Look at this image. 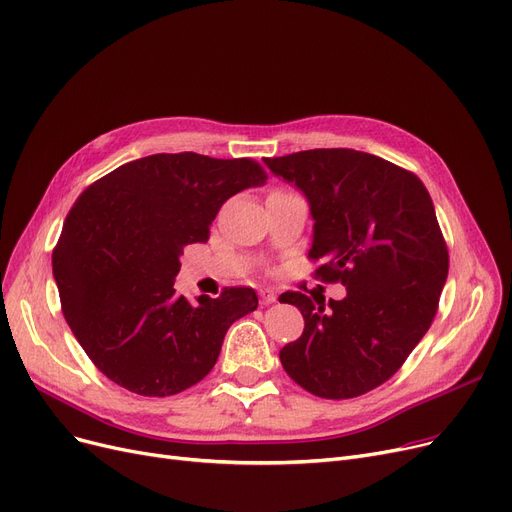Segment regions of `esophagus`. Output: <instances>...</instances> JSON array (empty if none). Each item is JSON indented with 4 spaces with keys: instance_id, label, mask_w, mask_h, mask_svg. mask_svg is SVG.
<instances>
[{
    "instance_id": "34e87169",
    "label": "esophagus",
    "mask_w": 512,
    "mask_h": 512,
    "mask_svg": "<svg viewBox=\"0 0 512 512\" xmlns=\"http://www.w3.org/2000/svg\"><path fill=\"white\" fill-rule=\"evenodd\" d=\"M259 299H261L263 305H272V303H276L278 297H276L272 288H259Z\"/></svg>"
}]
</instances>
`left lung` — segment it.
<instances>
[{"instance_id":"obj_1","label":"left lung","mask_w":512,"mask_h":512,"mask_svg":"<svg viewBox=\"0 0 512 512\" xmlns=\"http://www.w3.org/2000/svg\"><path fill=\"white\" fill-rule=\"evenodd\" d=\"M293 184L314 219L311 259L322 280L341 282V301L284 293L303 335L280 349L291 379L326 399L358 397L406 362L429 330L448 278L431 196L418 177L374 154L316 148L263 159Z\"/></svg>"}]
</instances>
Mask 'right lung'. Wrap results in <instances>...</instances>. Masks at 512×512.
<instances>
[{"label":"right lung","instance_id":"obj_1","mask_svg":"<svg viewBox=\"0 0 512 512\" xmlns=\"http://www.w3.org/2000/svg\"><path fill=\"white\" fill-rule=\"evenodd\" d=\"M251 159L150 154L87 188L52 253L62 314L96 368L119 387L167 397L203 381L232 322L257 309L249 286L217 299L175 295L186 244L207 242L230 196L263 186Z\"/></svg>","mask_w":512,"mask_h":512}]
</instances>
